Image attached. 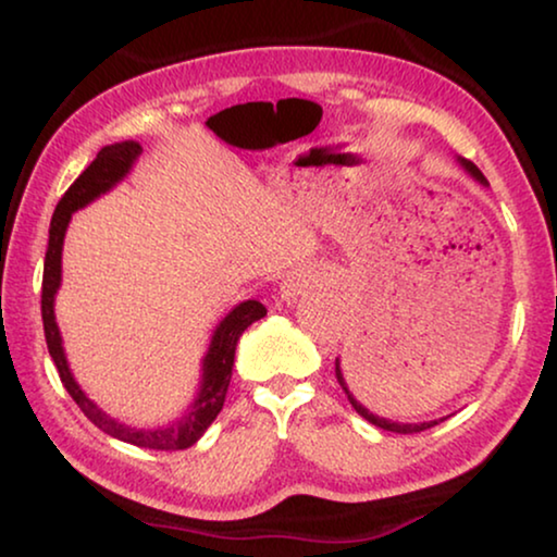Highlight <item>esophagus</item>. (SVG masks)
I'll return each instance as SVG.
<instances>
[{"label": "esophagus", "mask_w": 557, "mask_h": 557, "mask_svg": "<svg viewBox=\"0 0 557 557\" xmlns=\"http://www.w3.org/2000/svg\"><path fill=\"white\" fill-rule=\"evenodd\" d=\"M311 286H314V278H311V273H307V271L286 273V278L281 281V299L296 301L299 296L309 294Z\"/></svg>", "instance_id": "34e87169"}]
</instances>
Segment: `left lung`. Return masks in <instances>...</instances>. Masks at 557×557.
I'll use <instances>...</instances> for the list:
<instances>
[{
  "mask_svg": "<svg viewBox=\"0 0 557 557\" xmlns=\"http://www.w3.org/2000/svg\"><path fill=\"white\" fill-rule=\"evenodd\" d=\"M459 164L463 166V170H467L471 177H474L479 185H484V187H490V182H486V177L482 172H479V166L476 164H471L469 159H461L459 157ZM334 372H337V383L342 385V391L347 393V398H349V403H352V408L357 410V413H360L364 421H370L372 425H377V429H383V431H393V433H421V431H425V429H431V425H436L438 421H444V418H438V421H425V423H400V421H391V418H380V416H375L372 413V410H368L362 406L360 400L355 398L352 393H349V387H347V380H345V375H342V364H339V357H337V362H334Z\"/></svg>",
  "mask_w": 557,
  "mask_h": 557,
  "instance_id": "8db88e82",
  "label": "left lung"
}]
</instances>
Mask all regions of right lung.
<instances>
[{
  "instance_id": "obj_1",
  "label": "right lung",
  "mask_w": 557,
  "mask_h": 557,
  "mask_svg": "<svg viewBox=\"0 0 557 557\" xmlns=\"http://www.w3.org/2000/svg\"><path fill=\"white\" fill-rule=\"evenodd\" d=\"M141 147L136 141H119L111 147H103L98 151L94 162L88 164V170L81 174L78 180L67 187V193L60 197L55 212L50 220V240H48V253H45V271H42V326H45V339H48V349L52 362L60 372L65 391L71 393V398L78 403V408L88 416L90 423H96L98 429L109 436L126 441V444L141 446V448H157V451H182L200 441V436L208 431V425L215 421L220 410H223L227 385H231L233 375V360H235V347H238L240 334L248 330L250 324L265 317V307L261 301L248 299L240 301L238 307H233L227 314L220 319V324L212 332L210 347L202 357V375L200 387H197L195 400L189 403L185 413L177 421L166 425H154V429H136V425L121 423L116 418H111L103 408H98L94 400L83 393L78 380L73 377L71 364H67L63 337H60L58 322H55V294L63 281V240L65 231L71 225V218L75 210L86 208L98 197L111 193L121 180L132 172L136 159L141 154Z\"/></svg>"
}]
</instances>
